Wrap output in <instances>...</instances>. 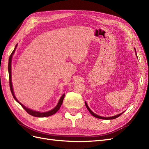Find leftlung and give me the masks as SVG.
I'll return each mask as SVG.
<instances>
[{
	"instance_id": "1",
	"label": "left lung",
	"mask_w": 149,
	"mask_h": 149,
	"mask_svg": "<svg viewBox=\"0 0 149 149\" xmlns=\"http://www.w3.org/2000/svg\"><path fill=\"white\" fill-rule=\"evenodd\" d=\"M85 105H86V107H87L88 110L89 111L90 113H91V114H92V116H93L94 117H95V118H99V119H116V118H118V117H119L123 113V112H122V113H120V114H118V115L114 116H112V117H110V118H104V117H101V116H97V114H94L93 112L91 111V110L89 109L88 106V104H87V103L86 102H85Z\"/></svg>"
}]
</instances>
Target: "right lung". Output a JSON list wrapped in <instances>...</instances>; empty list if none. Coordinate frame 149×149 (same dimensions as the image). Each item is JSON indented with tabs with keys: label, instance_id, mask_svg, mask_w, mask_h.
Wrapping results in <instances>:
<instances>
[{
	"label": "right lung",
	"instance_id": "obj_1",
	"mask_svg": "<svg viewBox=\"0 0 149 149\" xmlns=\"http://www.w3.org/2000/svg\"><path fill=\"white\" fill-rule=\"evenodd\" d=\"M17 47V45L15 47V49H13V51L12 52L11 55H10V57H9V59H8V74H9V84H10V91H11V93L12 94V96L13 97V98L15 99V101L17 102H19L20 106L24 108V109L27 112V113L30 114L31 116H35V117H38V118H43V117H48V116H52L54 114H55L56 112L59 110V109L60 108L62 103H63V99L65 97V94H63L62 95V96L60 97V100H59V102H58L57 106L54 108V109H53L51 111H49L48 112H38V111H33L31 109H29V108L25 107L22 104H21L19 101L17 100V99L16 98V97L14 95V93H13V88H12V78H11V61H12V55L15 52V48Z\"/></svg>",
	"mask_w": 149,
	"mask_h": 149
}]
</instances>
